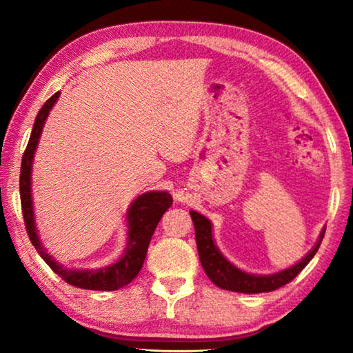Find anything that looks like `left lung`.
<instances>
[{"mask_svg": "<svg viewBox=\"0 0 353 353\" xmlns=\"http://www.w3.org/2000/svg\"><path fill=\"white\" fill-rule=\"evenodd\" d=\"M191 219L194 224V235H196V244H198V252L201 265L204 268L207 277L212 282L219 286L221 290H229L235 292H248V294H255V292H268L274 291L290 283L303 268H305L310 260L313 259L314 254L318 252L321 246L322 238H324L325 229L321 230L318 241L314 246L308 250L307 255L303 256L301 261L292 265L286 270H282L274 274H268V276H261V274H250L236 268L234 263H230L225 256L221 254L216 243L213 238V227L212 221L205 218L204 214L191 210Z\"/></svg>", "mask_w": 353, "mask_h": 353, "instance_id": "8db88e82", "label": "left lung"}]
</instances>
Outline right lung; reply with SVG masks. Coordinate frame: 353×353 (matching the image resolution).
Returning a JSON list of instances; mask_svg holds the SVG:
<instances>
[{"label":"right lung","mask_w":353,"mask_h":353,"mask_svg":"<svg viewBox=\"0 0 353 353\" xmlns=\"http://www.w3.org/2000/svg\"><path fill=\"white\" fill-rule=\"evenodd\" d=\"M59 97H61V92L52 94L37 113L31 139H29L26 151L23 154L20 171V198L29 240H31L41 259L46 261V265L67 283L83 290L115 291L132 282L137 274L140 272L155 227L162 219L163 213L172 205V198L168 191H146V193L140 194L139 198L132 201V204L129 205L126 212V246H124L121 256L113 261L112 265L97 268V270H70V268L61 265L56 259H52V255L48 254L43 243L40 241L37 224H35L31 176L34 155L37 151L40 135L43 132L46 118L57 103Z\"/></svg>","instance_id":"1"}]
</instances>
